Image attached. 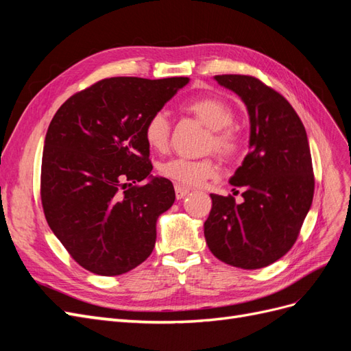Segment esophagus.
<instances>
[{"label": "esophagus", "mask_w": 351, "mask_h": 351, "mask_svg": "<svg viewBox=\"0 0 351 351\" xmlns=\"http://www.w3.org/2000/svg\"><path fill=\"white\" fill-rule=\"evenodd\" d=\"M187 195H189V189L187 187L176 184V196H177V199H183Z\"/></svg>", "instance_id": "esophagus-1"}]
</instances>
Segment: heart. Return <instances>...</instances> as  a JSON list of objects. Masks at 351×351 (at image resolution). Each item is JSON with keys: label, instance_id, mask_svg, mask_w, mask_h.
Here are the masks:
<instances>
[{"label": "heart", "instance_id": "b5f03b06", "mask_svg": "<svg viewBox=\"0 0 351 351\" xmlns=\"http://www.w3.org/2000/svg\"><path fill=\"white\" fill-rule=\"evenodd\" d=\"M186 110L210 130V147L222 155H236L240 146L239 133L231 125L234 121V112L230 105L217 97L197 98L186 105ZM145 139L152 149L162 151L167 147L169 137V121L164 111H158L147 119L145 124ZM162 177L171 180L178 186L196 187L206 180L218 174V165L214 159L192 161L186 158H174L159 167Z\"/></svg>", "mask_w": 351, "mask_h": 351}]
</instances>
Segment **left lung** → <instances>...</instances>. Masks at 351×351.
<instances>
[{"label":"left lung","instance_id":"obj_1","mask_svg":"<svg viewBox=\"0 0 351 351\" xmlns=\"http://www.w3.org/2000/svg\"><path fill=\"white\" fill-rule=\"evenodd\" d=\"M214 80L246 105L250 136L249 154L230 178L231 186L243 190V202L212 193L205 239L219 261L259 269L291 249L312 206L309 141L289 101L261 80L241 74Z\"/></svg>","mask_w":351,"mask_h":351}]
</instances>
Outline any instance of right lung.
Segmentation results:
<instances>
[{"label": "right lung", "mask_w": 351, "mask_h": 351, "mask_svg": "<svg viewBox=\"0 0 351 351\" xmlns=\"http://www.w3.org/2000/svg\"><path fill=\"white\" fill-rule=\"evenodd\" d=\"M189 80L104 79L73 95L52 119L42 154V206L84 269L112 277L152 253L156 221L176 193L168 178L151 174L143 130ZM145 178L146 185L132 186Z\"/></svg>", "instance_id": "1"}]
</instances>
